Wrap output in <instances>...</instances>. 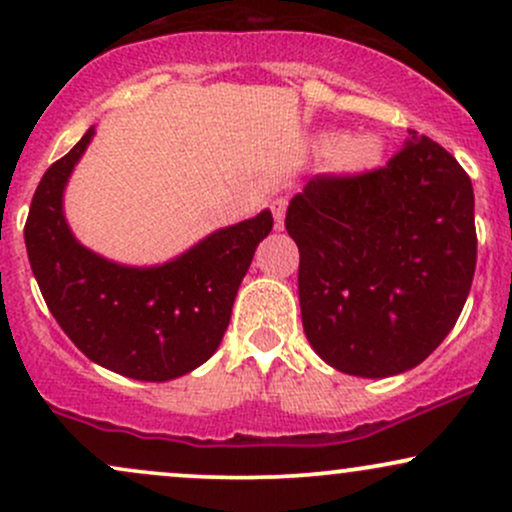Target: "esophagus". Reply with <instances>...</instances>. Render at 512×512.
I'll use <instances>...</instances> for the list:
<instances>
[{"label": "esophagus", "instance_id": "1", "mask_svg": "<svg viewBox=\"0 0 512 512\" xmlns=\"http://www.w3.org/2000/svg\"><path fill=\"white\" fill-rule=\"evenodd\" d=\"M286 207H289V199H286V197H276V199H272V202H269V209H272V214H274V226L279 228V231L284 228Z\"/></svg>", "mask_w": 512, "mask_h": 512}]
</instances>
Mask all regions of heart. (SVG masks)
<instances>
[{
	"label": "heart",
	"mask_w": 512,
	"mask_h": 512,
	"mask_svg": "<svg viewBox=\"0 0 512 512\" xmlns=\"http://www.w3.org/2000/svg\"><path fill=\"white\" fill-rule=\"evenodd\" d=\"M322 144H325V151H334V166L339 170H349V173L375 166L383 154V144L375 137H327Z\"/></svg>",
	"instance_id": "1"
}]
</instances>
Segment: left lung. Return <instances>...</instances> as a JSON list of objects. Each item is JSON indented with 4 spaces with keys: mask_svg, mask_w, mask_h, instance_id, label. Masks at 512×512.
Wrapping results in <instances>:
<instances>
[{
    "mask_svg": "<svg viewBox=\"0 0 512 512\" xmlns=\"http://www.w3.org/2000/svg\"><path fill=\"white\" fill-rule=\"evenodd\" d=\"M409 134L385 168L317 175L286 211L305 337L358 378H390L431 356L477 267L472 180L443 146Z\"/></svg>",
    "mask_w": 512,
    "mask_h": 512,
    "instance_id": "obj_1",
    "label": "left lung"
}]
</instances>
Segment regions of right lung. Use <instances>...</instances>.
Masks as SVG:
<instances>
[{
	"label": "right lung",
	"instance_id": "add662e5",
	"mask_svg": "<svg viewBox=\"0 0 512 512\" xmlns=\"http://www.w3.org/2000/svg\"><path fill=\"white\" fill-rule=\"evenodd\" d=\"M93 134L96 127L40 180L23 231L28 260L50 313L93 363L166 383L219 349L240 281L274 226L272 211L219 228L154 267L105 260L81 245L64 219V187Z\"/></svg>",
	"mask_w": 512,
	"mask_h": 512
}]
</instances>
